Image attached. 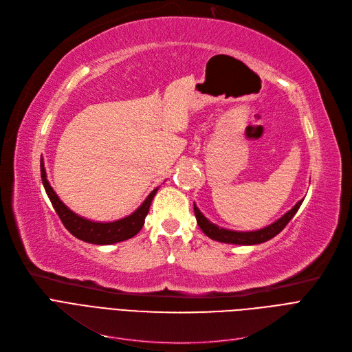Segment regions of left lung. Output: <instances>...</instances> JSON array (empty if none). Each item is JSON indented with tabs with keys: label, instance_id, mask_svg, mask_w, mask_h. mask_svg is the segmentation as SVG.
I'll use <instances>...</instances> for the list:
<instances>
[{
	"label": "left lung",
	"instance_id": "left-lung-1",
	"mask_svg": "<svg viewBox=\"0 0 352 352\" xmlns=\"http://www.w3.org/2000/svg\"><path fill=\"white\" fill-rule=\"evenodd\" d=\"M302 200H300L292 210H288L277 221L272 223L270 226L264 227V229L256 230V232H234V230L221 229V227L213 224L212 221H209L208 219H206L200 213V210L196 208V204L193 206V208H195V214H196L197 224H199V227L201 229V232L208 237H210L212 240H217V241H221V243H230V244L253 245V244H260V243H264L267 240L276 237L284 229V227L288 224V221H290L294 217V214L300 209Z\"/></svg>",
	"mask_w": 352,
	"mask_h": 352
}]
</instances>
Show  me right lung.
Instances as JSON below:
<instances>
[{
	"label": "right lung",
	"instance_id": "1",
	"mask_svg": "<svg viewBox=\"0 0 352 352\" xmlns=\"http://www.w3.org/2000/svg\"><path fill=\"white\" fill-rule=\"evenodd\" d=\"M41 179H43L45 192L54 206L56 214L59 216L62 224L67 227V230L76 239L87 243H92V244H113V243L128 240L136 236L144 224V217L148 216L151 203L159 189V188L153 189L151 195L146 197V200L139 206L138 210H135L128 217H123L120 220L111 221V223H99V221H92L78 216L59 200V197L51 188L50 182L47 180V173H45L43 159H41Z\"/></svg>",
	"mask_w": 352,
	"mask_h": 352
}]
</instances>
